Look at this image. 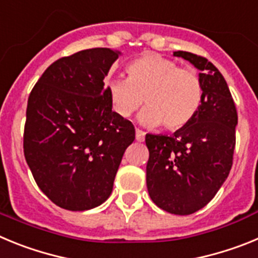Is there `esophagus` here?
Here are the masks:
<instances>
[{
  "label": "esophagus",
  "mask_w": 258,
  "mask_h": 258,
  "mask_svg": "<svg viewBox=\"0 0 258 258\" xmlns=\"http://www.w3.org/2000/svg\"><path fill=\"white\" fill-rule=\"evenodd\" d=\"M145 137H146L145 132L140 131V129H136V140L138 141V142H143V141H145Z\"/></svg>",
  "instance_id": "obj_1"
}]
</instances>
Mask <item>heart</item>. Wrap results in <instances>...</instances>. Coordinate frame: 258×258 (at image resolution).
I'll list each match as a JSON object with an SVG mask.
<instances>
[{
    "label": "heart",
    "mask_w": 258,
    "mask_h": 258,
    "mask_svg": "<svg viewBox=\"0 0 258 258\" xmlns=\"http://www.w3.org/2000/svg\"><path fill=\"white\" fill-rule=\"evenodd\" d=\"M127 79H111L106 94L113 112L131 117L143 103L138 116L147 127L165 124L169 131H178L192 121L204 99V86L197 71L181 68L177 61L160 55L145 54L126 67Z\"/></svg>",
    "instance_id": "heart-1"
}]
</instances>
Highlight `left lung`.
Segmentation results:
<instances>
[{
  "label": "left lung",
  "instance_id": "obj_1",
  "mask_svg": "<svg viewBox=\"0 0 258 258\" xmlns=\"http://www.w3.org/2000/svg\"><path fill=\"white\" fill-rule=\"evenodd\" d=\"M200 71L204 99L192 121L172 136L146 134V182L159 208L186 216L206 207L226 181L235 149V103L220 71L208 59L174 51Z\"/></svg>",
  "mask_w": 258,
  "mask_h": 258
}]
</instances>
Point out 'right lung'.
I'll return each mask as SVG.
<instances>
[{
  "instance_id": "right-lung-1",
  "label": "right lung",
  "mask_w": 258,
  "mask_h": 258,
  "mask_svg": "<svg viewBox=\"0 0 258 258\" xmlns=\"http://www.w3.org/2000/svg\"><path fill=\"white\" fill-rule=\"evenodd\" d=\"M120 55L95 47L58 59L29 94L24 156L41 191L63 209L88 211L106 202L136 138L133 124L112 111L104 88Z\"/></svg>"
}]
</instances>
